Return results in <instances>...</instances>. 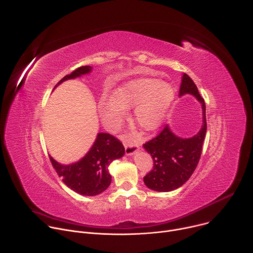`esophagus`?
<instances>
[{
    "label": "esophagus",
    "instance_id": "esophagus-1",
    "mask_svg": "<svg viewBox=\"0 0 253 253\" xmlns=\"http://www.w3.org/2000/svg\"><path fill=\"white\" fill-rule=\"evenodd\" d=\"M124 147H125V152H126V155L127 156H131L133 154H135L138 150V146L133 144V143H125L124 144Z\"/></svg>",
    "mask_w": 253,
    "mask_h": 253
}]
</instances>
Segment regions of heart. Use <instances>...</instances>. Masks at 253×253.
<instances>
[{"label": "heart", "instance_id": "obj_1", "mask_svg": "<svg viewBox=\"0 0 253 253\" xmlns=\"http://www.w3.org/2000/svg\"><path fill=\"white\" fill-rule=\"evenodd\" d=\"M175 99L171 84L155 78H138L120 86L114 96L101 99L100 110L110 127L116 128L134 107V118L145 130H155L163 122Z\"/></svg>", "mask_w": 253, "mask_h": 253}]
</instances>
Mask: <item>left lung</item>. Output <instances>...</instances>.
<instances>
[{
  "label": "left lung",
  "instance_id": "obj_1",
  "mask_svg": "<svg viewBox=\"0 0 253 253\" xmlns=\"http://www.w3.org/2000/svg\"><path fill=\"white\" fill-rule=\"evenodd\" d=\"M185 94L194 95L202 104L201 130L191 138H181L166 125L158 136L143 145L154 162L153 170L144 177V183L157 192H171L182 187L193 175L201 158L207 133L206 103L195 82L186 73L183 74L180 96Z\"/></svg>",
  "mask_w": 253,
  "mask_h": 253
}]
</instances>
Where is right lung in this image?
<instances>
[{
	"mask_svg": "<svg viewBox=\"0 0 253 253\" xmlns=\"http://www.w3.org/2000/svg\"><path fill=\"white\" fill-rule=\"evenodd\" d=\"M91 70L89 65L78 67L57 82L54 88L65 80L88 74ZM124 154V146L117 138L108 133H98L90 150L78 162L62 165L50 155L49 160L57 175L69 189L79 195L96 196L104 192L111 183L109 165Z\"/></svg>",
	"mask_w": 253,
	"mask_h": 253,
	"instance_id": "right-lung-1",
	"label": "right lung"
}]
</instances>
